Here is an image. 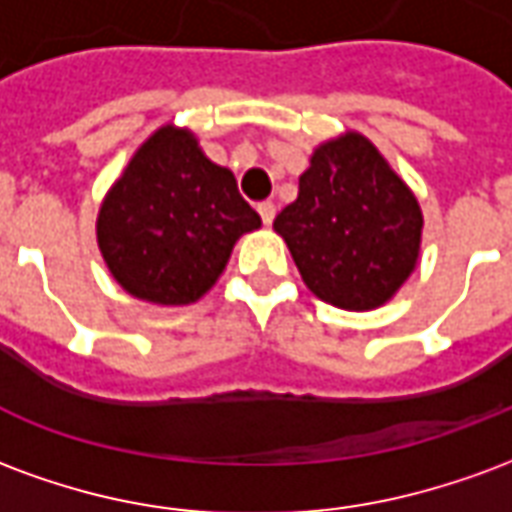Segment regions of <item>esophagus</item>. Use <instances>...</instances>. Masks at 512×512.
<instances>
[{
    "instance_id": "1",
    "label": "esophagus",
    "mask_w": 512,
    "mask_h": 512,
    "mask_svg": "<svg viewBox=\"0 0 512 512\" xmlns=\"http://www.w3.org/2000/svg\"><path fill=\"white\" fill-rule=\"evenodd\" d=\"M257 213H260V219H263V224H271L274 222V216H277V205L274 202H260L257 205Z\"/></svg>"
}]
</instances>
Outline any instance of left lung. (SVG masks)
I'll return each instance as SVG.
<instances>
[{"label": "left lung", "instance_id": "obj_1", "mask_svg": "<svg viewBox=\"0 0 512 512\" xmlns=\"http://www.w3.org/2000/svg\"><path fill=\"white\" fill-rule=\"evenodd\" d=\"M422 208L365 134L345 131L312 150L299 197L274 230L304 285L340 310L384 307L419 263Z\"/></svg>", "mask_w": 512, "mask_h": 512}]
</instances>
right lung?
I'll use <instances>...</instances> for the list:
<instances>
[{
  "label": "right lung",
  "instance_id": "right-lung-1",
  "mask_svg": "<svg viewBox=\"0 0 512 512\" xmlns=\"http://www.w3.org/2000/svg\"><path fill=\"white\" fill-rule=\"evenodd\" d=\"M260 227L235 175L202 153L189 128H156L106 191L95 238L128 296L158 307L202 299L235 241Z\"/></svg>",
  "mask_w": 512,
  "mask_h": 512
}]
</instances>
